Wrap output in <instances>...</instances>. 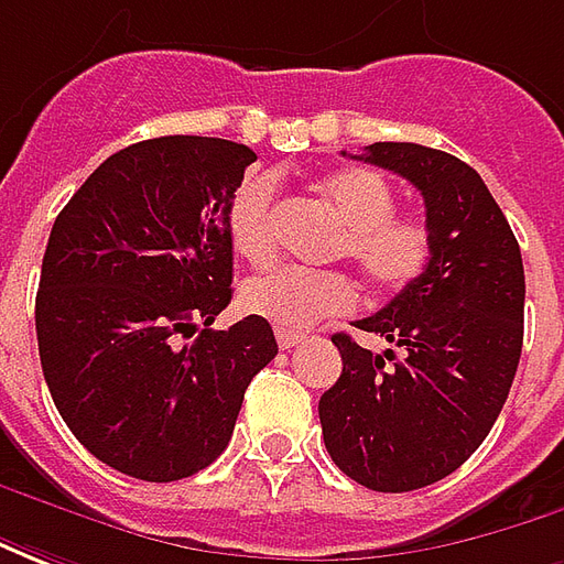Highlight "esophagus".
I'll use <instances>...</instances> for the list:
<instances>
[{"mask_svg":"<svg viewBox=\"0 0 564 564\" xmlns=\"http://www.w3.org/2000/svg\"><path fill=\"white\" fill-rule=\"evenodd\" d=\"M275 343H279V349H294V346H301L306 343V334H297V330H275Z\"/></svg>","mask_w":564,"mask_h":564,"instance_id":"1","label":"esophagus"}]
</instances>
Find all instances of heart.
<instances>
[{"label": "heart", "mask_w": 564, "mask_h": 564, "mask_svg": "<svg viewBox=\"0 0 564 564\" xmlns=\"http://www.w3.org/2000/svg\"><path fill=\"white\" fill-rule=\"evenodd\" d=\"M322 197L346 225L337 258L349 261L382 294L410 289L434 258V234L416 215H394L398 194L373 170H343L322 178ZM227 237L242 261L263 267L275 246V178L251 175L227 203ZM358 289L346 273H313L303 267H279L249 279L239 306L282 330H303L330 315L352 313Z\"/></svg>", "instance_id": "b5f03b06"}]
</instances>
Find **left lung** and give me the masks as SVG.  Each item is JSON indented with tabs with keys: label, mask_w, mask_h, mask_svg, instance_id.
<instances>
[{
	"label": "left lung",
	"mask_w": 564,
	"mask_h": 564,
	"mask_svg": "<svg viewBox=\"0 0 564 564\" xmlns=\"http://www.w3.org/2000/svg\"><path fill=\"white\" fill-rule=\"evenodd\" d=\"M358 161L416 185L434 258L410 289L355 322L398 355L330 337L343 373L322 394L318 419L346 477L373 492H413L449 477L492 431L522 352L525 273L474 166L416 142H373Z\"/></svg>",
	"instance_id": "1"
}]
</instances>
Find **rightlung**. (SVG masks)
<instances>
[{"label":"right lung","instance_id":"right-lung-1","mask_svg":"<svg viewBox=\"0 0 564 564\" xmlns=\"http://www.w3.org/2000/svg\"><path fill=\"white\" fill-rule=\"evenodd\" d=\"M254 161L209 135L135 142L99 163L51 227L35 294L45 382L84 449L127 477L173 482L209 467L251 377L279 352L254 315L209 327L234 297L227 203Z\"/></svg>","mask_w":564,"mask_h":564}]
</instances>
